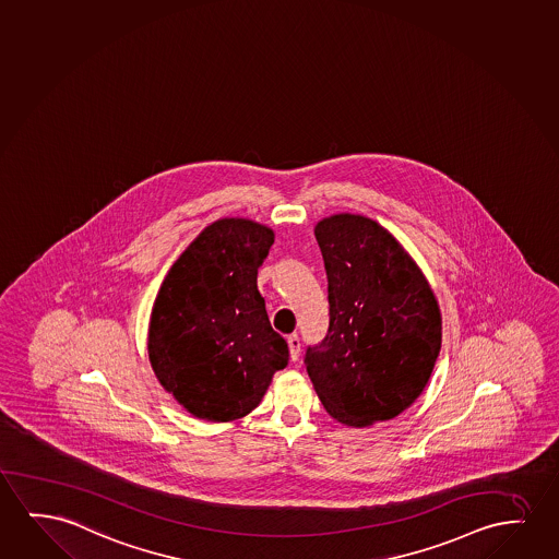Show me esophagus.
Wrapping results in <instances>:
<instances>
[{
  "label": "esophagus",
  "instance_id": "34e87169",
  "mask_svg": "<svg viewBox=\"0 0 559 559\" xmlns=\"http://www.w3.org/2000/svg\"><path fill=\"white\" fill-rule=\"evenodd\" d=\"M288 346H290V357L292 361H296L298 357H300V348H301V342L300 336L294 332V334H290L288 336Z\"/></svg>",
  "mask_w": 559,
  "mask_h": 559
}]
</instances>
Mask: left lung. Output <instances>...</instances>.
Returning a JSON list of instances; mask_svg holds the SVG:
<instances>
[{"label":"left lung","instance_id":"1","mask_svg":"<svg viewBox=\"0 0 559 559\" xmlns=\"http://www.w3.org/2000/svg\"><path fill=\"white\" fill-rule=\"evenodd\" d=\"M329 329L304 364L324 409L348 427L389 421L427 386L442 342L435 294L389 230L361 215L316 227Z\"/></svg>","mask_w":559,"mask_h":559}]
</instances>
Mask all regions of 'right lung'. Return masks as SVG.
<instances>
[{
  "mask_svg": "<svg viewBox=\"0 0 559 559\" xmlns=\"http://www.w3.org/2000/svg\"><path fill=\"white\" fill-rule=\"evenodd\" d=\"M273 242L271 228L221 218L173 263L157 292L150 361L163 389L200 419L248 415L288 364V344L258 290Z\"/></svg>",
  "mask_w": 559,
  "mask_h": 559,
  "instance_id": "add662e5",
  "label": "right lung"
}]
</instances>
